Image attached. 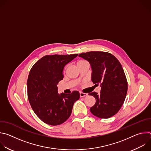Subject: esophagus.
<instances>
[{
	"instance_id": "34e87169",
	"label": "esophagus",
	"mask_w": 151,
	"mask_h": 151,
	"mask_svg": "<svg viewBox=\"0 0 151 151\" xmlns=\"http://www.w3.org/2000/svg\"><path fill=\"white\" fill-rule=\"evenodd\" d=\"M79 94H80V97H85V96H88V94L84 93H82V92H80Z\"/></svg>"
}]
</instances>
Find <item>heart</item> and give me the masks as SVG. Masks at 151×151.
<instances>
[{
    "label": "heart",
    "instance_id": "heart-1",
    "mask_svg": "<svg viewBox=\"0 0 151 151\" xmlns=\"http://www.w3.org/2000/svg\"><path fill=\"white\" fill-rule=\"evenodd\" d=\"M83 61H85L84 60H79V61H78V62H77V65H78V64H79L80 63H82V62H83Z\"/></svg>",
    "mask_w": 151,
    "mask_h": 151
}]
</instances>
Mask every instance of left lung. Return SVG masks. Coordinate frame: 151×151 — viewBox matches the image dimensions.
Listing matches in <instances>:
<instances>
[{
    "mask_svg": "<svg viewBox=\"0 0 151 151\" xmlns=\"http://www.w3.org/2000/svg\"><path fill=\"white\" fill-rule=\"evenodd\" d=\"M79 57L87 60L92 69L91 80L96 85L100 83V94H88L96 99L90 108L94 116L109 118L121 109L126 97L128 83L125 75L118 60L112 54L101 51L83 52Z\"/></svg>",
    "mask_w": 151,
    "mask_h": 151,
    "instance_id": "obj_1",
    "label": "left lung"
}]
</instances>
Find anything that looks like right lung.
I'll list each match as a JSON object with an SVG mask.
<instances>
[{"label": "right lung", "mask_w": 151, "mask_h": 151, "mask_svg": "<svg viewBox=\"0 0 151 151\" xmlns=\"http://www.w3.org/2000/svg\"><path fill=\"white\" fill-rule=\"evenodd\" d=\"M70 55H45L32 68L27 82V95L32 109L43 122L58 125L70 116L74 103L79 93L59 94L57 84L63 79V69L78 56Z\"/></svg>", "instance_id": "1"}]
</instances>
